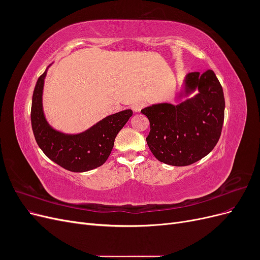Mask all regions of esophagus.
<instances>
[{
	"mask_svg": "<svg viewBox=\"0 0 260 260\" xmlns=\"http://www.w3.org/2000/svg\"><path fill=\"white\" fill-rule=\"evenodd\" d=\"M144 103L143 102H137V103H135L132 105V109H133V112H136V113H139L141 109H142L143 107H144Z\"/></svg>",
	"mask_w": 260,
	"mask_h": 260,
	"instance_id": "1",
	"label": "esophagus"
}]
</instances>
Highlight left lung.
I'll use <instances>...</instances> for the list:
<instances>
[{
    "label": "left lung",
    "instance_id": "obj_1",
    "mask_svg": "<svg viewBox=\"0 0 260 260\" xmlns=\"http://www.w3.org/2000/svg\"><path fill=\"white\" fill-rule=\"evenodd\" d=\"M195 91L199 93L178 105L159 103L141 111L151 124L147 145L164 164L187 166L208 155L218 143L225 104L222 86L212 70L185 76L181 95Z\"/></svg>",
    "mask_w": 260,
    "mask_h": 260
}]
</instances>
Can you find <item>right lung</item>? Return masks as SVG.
Wrapping results in <instances>:
<instances>
[{"label":"right lung","instance_id":"add662e5","mask_svg":"<svg viewBox=\"0 0 260 260\" xmlns=\"http://www.w3.org/2000/svg\"><path fill=\"white\" fill-rule=\"evenodd\" d=\"M46 73L48 69L37 81L31 105V125L39 147L51 160L69 171L84 172L102 166L111 155L115 138L132 116V111L124 109L109 115L77 135L55 130L43 112L42 95Z\"/></svg>","mask_w":260,"mask_h":260}]
</instances>
